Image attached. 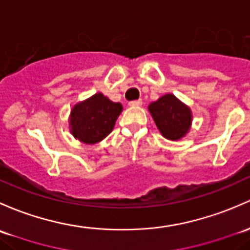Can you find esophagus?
Wrapping results in <instances>:
<instances>
[{"instance_id": "34e87169", "label": "esophagus", "mask_w": 250, "mask_h": 250, "mask_svg": "<svg viewBox=\"0 0 250 250\" xmlns=\"http://www.w3.org/2000/svg\"><path fill=\"white\" fill-rule=\"evenodd\" d=\"M140 105H143V101H141V99L129 102V106H140Z\"/></svg>"}]
</instances>
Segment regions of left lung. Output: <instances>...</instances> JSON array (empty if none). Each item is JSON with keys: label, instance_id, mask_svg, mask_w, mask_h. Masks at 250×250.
Masks as SVG:
<instances>
[{"label": "left lung", "instance_id": "1", "mask_svg": "<svg viewBox=\"0 0 250 250\" xmlns=\"http://www.w3.org/2000/svg\"><path fill=\"white\" fill-rule=\"evenodd\" d=\"M148 111L160 134L167 140H181L190 130L193 114L188 105L171 93L148 105Z\"/></svg>", "mask_w": 250, "mask_h": 250}]
</instances>
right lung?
Returning a JSON list of instances; mask_svg holds the SVG:
<instances>
[{"mask_svg": "<svg viewBox=\"0 0 250 250\" xmlns=\"http://www.w3.org/2000/svg\"><path fill=\"white\" fill-rule=\"evenodd\" d=\"M123 106L114 103L103 93L73 105L69 115V130L75 139L86 145H94L112 132Z\"/></svg>", "mask_w": 250, "mask_h": 250, "instance_id": "1", "label": "right lung"}]
</instances>
